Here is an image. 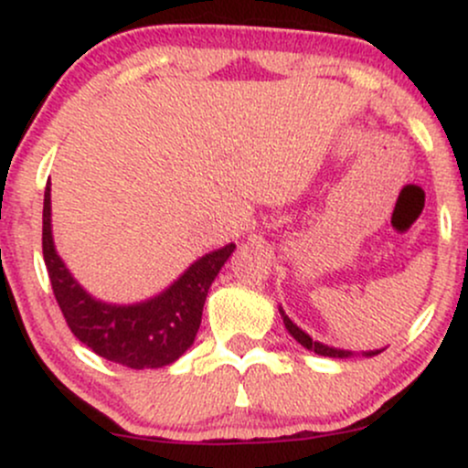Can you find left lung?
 Returning a JSON list of instances; mask_svg holds the SVG:
<instances>
[{"mask_svg":"<svg viewBox=\"0 0 468 468\" xmlns=\"http://www.w3.org/2000/svg\"><path fill=\"white\" fill-rule=\"evenodd\" d=\"M282 316H283V324H286V330L290 332V335L297 338V341L302 343L303 347L313 350L314 354H321V356H332V358H346V356H350V354H352V352H346V350H336V347H327V346H324V343H319V341H313V338L305 335L302 327L294 325L292 321H290L288 316L283 314V310H282ZM363 354H365V356H376V354H380V350L363 352Z\"/></svg>","mask_w":468,"mask_h":468,"instance_id":"left-lung-1","label":"left lung"}]
</instances>
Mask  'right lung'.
Listing matches in <instances>:
<instances>
[{"instance_id":"add662e5","label":"right lung","mask_w":468,"mask_h":468,"mask_svg":"<svg viewBox=\"0 0 468 468\" xmlns=\"http://www.w3.org/2000/svg\"><path fill=\"white\" fill-rule=\"evenodd\" d=\"M44 261L52 292L72 335L99 356L132 369L165 367L191 347L208 288L235 244L200 257L171 288L136 305H110L90 297L57 255L50 230V182L44 193Z\"/></svg>"}]
</instances>
